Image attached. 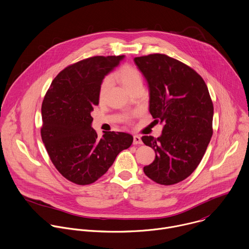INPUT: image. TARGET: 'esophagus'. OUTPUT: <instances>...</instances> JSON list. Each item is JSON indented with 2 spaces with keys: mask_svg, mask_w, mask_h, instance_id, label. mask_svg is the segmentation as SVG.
<instances>
[{
  "mask_svg": "<svg viewBox=\"0 0 249 249\" xmlns=\"http://www.w3.org/2000/svg\"><path fill=\"white\" fill-rule=\"evenodd\" d=\"M133 144L134 145H138V144H142V139L139 135H134L133 136Z\"/></svg>",
  "mask_w": 249,
  "mask_h": 249,
  "instance_id": "esophagus-1",
  "label": "esophagus"
}]
</instances>
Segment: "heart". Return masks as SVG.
<instances>
[{"instance_id": "b5f03b06", "label": "heart", "mask_w": 249, "mask_h": 249, "mask_svg": "<svg viewBox=\"0 0 249 249\" xmlns=\"http://www.w3.org/2000/svg\"><path fill=\"white\" fill-rule=\"evenodd\" d=\"M114 78L119 81L122 86L128 91L129 89L136 88V87H142V77L140 72L129 65L123 66L121 69H119L115 74ZM112 82L110 78H106L101 83L100 89H99V99L103 100L111 88Z\"/></svg>"}]
</instances>
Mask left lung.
<instances>
[{"instance_id":"left-lung-1","label":"left lung","mask_w":249,"mask_h":249,"mask_svg":"<svg viewBox=\"0 0 249 249\" xmlns=\"http://www.w3.org/2000/svg\"><path fill=\"white\" fill-rule=\"evenodd\" d=\"M149 88V111L162 124L160 137L142 136L154 149L155 160L144 173L161 185L190 176L200 162L212 136L213 104L202 78L165 54L135 57Z\"/></svg>"}]
</instances>
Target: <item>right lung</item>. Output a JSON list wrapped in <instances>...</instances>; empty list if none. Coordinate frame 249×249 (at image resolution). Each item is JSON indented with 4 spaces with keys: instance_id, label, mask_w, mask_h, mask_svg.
<instances>
[{
    "instance_id": "1",
    "label": "right lung",
    "mask_w": 249,
    "mask_h": 249,
    "mask_svg": "<svg viewBox=\"0 0 249 249\" xmlns=\"http://www.w3.org/2000/svg\"><path fill=\"white\" fill-rule=\"evenodd\" d=\"M124 58L93 56L70 65L53 81L44 98L43 142L56 169L75 184L95 182L133 142L125 132H104L98 138L91 127L101 83Z\"/></svg>"
}]
</instances>
